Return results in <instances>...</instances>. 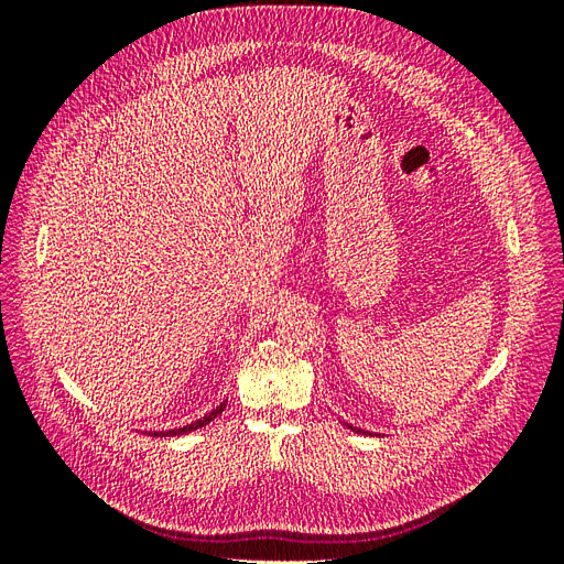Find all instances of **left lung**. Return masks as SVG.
<instances>
[{
  "mask_svg": "<svg viewBox=\"0 0 564 564\" xmlns=\"http://www.w3.org/2000/svg\"><path fill=\"white\" fill-rule=\"evenodd\" d=\"M350 429H352V425H350ZM355 431H357V429H355Z\"/></svg>",
  "mask_w": 564,
  "mask_h": 564,
  "instance_id": "8db88e82",
  "label": "left lung"
}]
</instances>
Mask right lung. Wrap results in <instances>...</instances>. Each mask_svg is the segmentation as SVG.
<instances>
[{"label": "right lung", "mask_w": 564, "mask_h": 564, "mask_svg": "<svg viewBox=\"0 0 564 564\" xmlns=\"http://www.w3.org/2000/svg\"><path fill=\"white\" fill-rule=\"evenodd\" d=\"M226 409V402H220L214 412H209L207 416L204 419H199V421H195V423H191V425H183V429H176V431H169V433H155V437H160V435H183V433H191V431H197V429H202V425H207V423H212L220 412H224Z\"/></svg>", "instance_id": "right-lung-1"}]
</instances>
